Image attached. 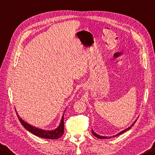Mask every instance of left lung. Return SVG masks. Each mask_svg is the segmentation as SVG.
Segmentation results:
<instances>
[{"instance_id": "8db88e82", "label": "left lung", "mask_w": 155, "mask_h": 155, "mask_svg": "<svg viewBox=\"0 0 155 155\" xmlns=\"http://www.w3.org/2000/svg\"><path fill=\"white\" fill-rule=\"evenodd\" d=\"M135 122H134V124H132V125L130 126V127H129L128 128H127V129H126V130H124V131H121V132H120L119 134H118L117 135H114V136H118V135H120V134H123V133H124V132H125L126 131H127V130H129L130 128L133 126L134 124H135ZM91 133L93 134V135H95V136L96 137H97V138H99V139H107V138H110V137H104V136H100V135H97L96 133H95V132H94L93 131V130H91ZM114 136H113L112 137H114Z\"/></svg>"}]
</instances>
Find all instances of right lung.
I'll return each instance as SVG.
<instances>
[{
  "label": "right lung",
  "instance_id": "1",
  "mask_svg": "<svg viewBox=\"0 0 155 155\" xmlns=\"http://www.w3.org/2000/svg\"><path fill=\"white\" fill-rule=\"evenodd\" d=\"M17 116L20 120V123L23 125V126L28 130L29 131L31 132L33 134L37 135V136L40 137L41 138L48 139H58L62 136L64 134V116H62V118L59 126L56 128L54 130L52 131H47V130H43L41 129H38L32 126H30L29 124L25 122L17 114Z\"/></svg>",
  "mask_w": 155,
  "mask_h": 155
}]
</instances>
